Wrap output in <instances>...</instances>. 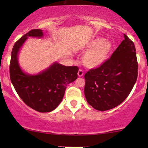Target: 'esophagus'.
<instances>
[{
  "mask_svg": "<svg viewBox=\"0 0 148 148\" xmlns=\"http://www.w3.org/2000/svg\"><path fill=\"white\" fill-rule=\"evenodd\" d=\"M77 75L79 77H82L84 75V72H83V71L82 69H79L77 72Z\"/></svg>",
  "mask_w": 148,
  "mask_h": 148,
  "instance_id": "esophagus-1",
  "label": "esophagus"
}]
</instances>
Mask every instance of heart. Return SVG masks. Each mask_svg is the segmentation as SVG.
I'll return each mask as SVG.
<instances>
[{"label": "heart", "instance_id": "b5f03b06", "mask_svg": "<svg viewBox=\"0 0 148 148\" xmlns=\"http://www.w3.org/2000/svg\"><path fill=\"white\" fill-rule=\"evenodd\" d=\"M112 42L102 38H96L89 42L83 48L85 52L82 62L84 66L90 69H96L106 63L112 52Z\"/></svg>", "mask_w": 148, "mask_h": 148}]
</instances>
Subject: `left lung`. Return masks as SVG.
Returning <instances> with one entry per match:
<instances>
[{"label":"left lung","mask_w":148,"mask_h":148,"mask_svg":"<svg viewBox=\"0 0 148 148\" xmlns=\"http://www.w3.org/2000/svg\"><path fill=\"white\" fill-rule=\"evenodd\" d=\"M134 43L124 40L104 65L85 75L87 102L100 111L114 108L129 96L137 78L138 65Z\"/></svg>","instance_id":"left-lung-1"}]
</instances>
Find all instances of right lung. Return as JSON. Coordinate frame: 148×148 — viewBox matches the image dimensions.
Returning a JSON list of instances; mask_svg holds the SVG:
<instances>
[{"label": "right lung", "mask_w": 148, "mask_h": 148, "mask_svg": "<svg viewBox=\"0 0 148 148\" xmlns=\"http://www.w3.org/2000/svg\"><path fill=\"white\" fill-rule=\"evenodd\" d=\"M43 36L42 29H32L14 44L9 71L12 84L25 104L38 112H49L61 102L67 85L77 78L79 69L55 62L37 74L23 71L18 60L20 50L29 37Z\"/></svg>", "instance_id": "1"}]
</instances>
